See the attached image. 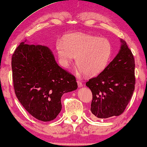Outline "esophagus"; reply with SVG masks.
Returning a JSON list of instances; mask_svg holds the SVG:
<instances>
[{"label": "esophagus", "instance_id": "esophagus-1", "mask_svg": "<svg viewBox=\"0 0 147 147\" xmlns=\"http://www.w3.org/2000/svg\"><path fill=\"white\" fill-rule=\"evenodd\" d=\"M77 83H78V87H79V88H81V87H82V86H83V84L82 83V82L80 81V80H77Z\"/></svg>", "mask_w": 147, "mask_h": 147}]
</instances>
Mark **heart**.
<instances>
[{
  "mask_svg": "<svg viewBox=\"0 0 147 147\" xmlns=\"http://www.w3.org/2000/svg\"><path fill=\"white\" fill-rule=\"evenodd\" d=\"M56 50L62 67H69L76 57L78 71L88 76L102 73L112 54V44L108 39L84 33L65 35L62 41H57Z\"/></svg>",
  "mask_w": 147,
  "mask_h": 147,
  "instance_id": "b5f03b06",
  "label": "heart"
}]
</instances>
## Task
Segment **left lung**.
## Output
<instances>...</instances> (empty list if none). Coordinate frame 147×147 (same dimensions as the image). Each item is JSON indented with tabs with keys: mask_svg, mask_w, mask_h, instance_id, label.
I'll return each instance as SVG.
<instances>
[{
	"mask_svg": "<svg viewBox=\"0 0 147 147\" xmlns=\"http://www.w3.org/2000/svg\"><path fill=\"white\" fill-rule=\"evenodd\" d=\"M115 58L102 73L91 78L86 85L91 90L92 114L107 118L122 114L131 99L135 86L134 56L126 41Z\"/></svg>",
	"mask_w": 147,
	"mask_h": 147,
	"instance_id": "obj_1",
	"label": "left lung"
}]
</instances>
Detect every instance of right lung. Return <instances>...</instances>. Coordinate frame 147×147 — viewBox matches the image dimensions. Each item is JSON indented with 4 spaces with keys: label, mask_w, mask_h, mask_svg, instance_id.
Segmentation results:
<instances>
[{
    "label": "right lung",
    "mask_w": 147,
    "mask_h": 147,
    "mask_svg": "<svg viewBox=\"0 0 147 147\" xmlns=\"http://www.w3.org/2000/svg\"><path fill=\"white\" fill-rule=\"evenodd\" d=\"M15 92L36 119L53 120L61 110V98L78 88L75 76L59 67L46 46L22 42L12 56Z\"/></svg>",
    "instance_id": "right-lung-1"
}]
</instances>
